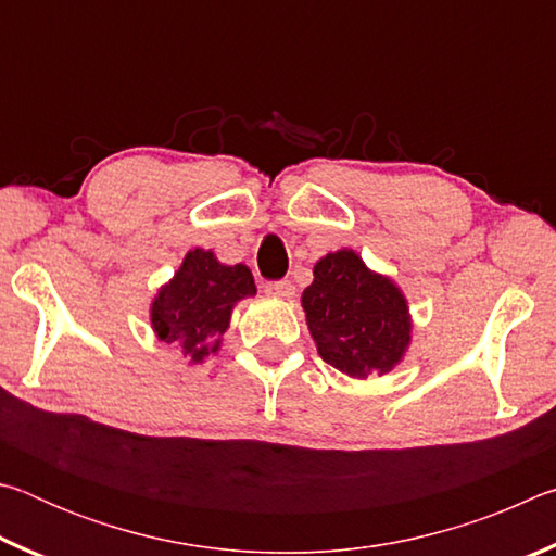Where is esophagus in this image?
<instances>
[{
	"instance_id": "1",
	"label": "esophagus",
	"mask_w": 556,
	"mask_h": 556,
	"mask_svg": "<svg viewBox=\"0 0 556 556\" xmlns=\"http://www.w3.org/2000/svg\"><path fill=\"white\" fill-rule=\"evenodd\" d=\"M267 291H269L271 296L291 299V296H294V285H291V281H287V279H281V281H269V285H267Z\"/></svg>"
}]
</instances>
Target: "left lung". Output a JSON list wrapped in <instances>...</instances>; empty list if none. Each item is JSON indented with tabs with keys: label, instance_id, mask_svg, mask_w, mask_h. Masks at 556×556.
<instances>
[{
	"label": "left lung",
	"instance_id": "8db88e82",
	"mask_svg": "<svg viewBox=\"0 0 556 556\" xmlns=\"http://www.w3.org/2000/svg\"><path fill=\"white\" fill-rule=\"evenodd\" d=\"M318 355L348 378L388 375L412 343V316L402 289L378 275L355 250L328 252L301 294Z\"/></svg>",
	"mask_w": 556,
	"mask_h": 556
}]
</instances>
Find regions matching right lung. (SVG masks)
I'll return each instance as SVG.
<instances>
[{
	"instance_id": "right-lung-1",
	"label": "right lung",
	"mask_w": 556,
	"mask_h": 556,
	"mask_svg": "<svg viewBox=\"0 0 556 556\" xmlns=\"http://www.w3.org/2000/svg\"><path fill=\"white\" fill-rule=\"evenodd\" d=\"M257 287L244 265H223L213 250H188L181 267L156 291L149 321L159 341L178 348L188 365H201L220 351L232 308L255 296Z\"/></svg>"
}]
</instances>
